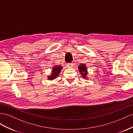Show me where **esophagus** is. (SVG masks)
<instances>
[{
  "label": "esophagus",
  "instance_id": "esophagus-1",
  "mask_svg": "<svg viewBox=\"0 0 133 133\" xmlns=\"http://www.w3.org/2000/svg\"><path fill=\"white\" fill-rule=\"evenodd\" d=\"M67 66L69 67V68H72L73 67L74 63H67Z\"/></svg>",
  "mask_w": 133,
  "mask_h": 133
}]
</instances>
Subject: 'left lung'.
Listing matches in <instances>:
<instances>
[{
    "label": "left lung",
    "instance_id": "left-lung-1",
    "mask_svg": "<svg viewBox=\"0 0 133 133\" xmlns=\"http://www.w3.org/2000/svg\"><path fill=\"white\" fill-rule=\"evenodd\" d=\"M78 68L79 69V72L81 73L82 76L84 78H87V74H88V71H87V67L85 64H81L79 65Z\"/></svg>",
    "mask_w": 133,
    "mask_h": 133
}]
</instances>
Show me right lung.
<instances>
[{
  "label": "right lung",
  "mask_w": 133,
  "mask_h": 133,
  "mask_svg": "<svg viewBox=\"0 0 133 133\" xmlns=\"http://www.w3.org/2000/svg\"><path fill=\"white\" fill-rule=\"evenodd\" d=\"M62 69V67L61 66H56L53 68V69L52 70L51 75L49 76L48 77V79L49 80H53V79H54L57 77Z\"/></svg>",
  "instance_id": "1"
}]
</instances>
